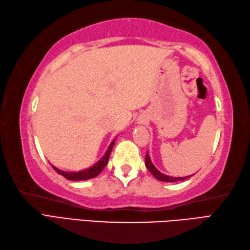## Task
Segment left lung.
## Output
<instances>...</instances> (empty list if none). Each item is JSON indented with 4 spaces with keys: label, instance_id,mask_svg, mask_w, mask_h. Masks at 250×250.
Segmentation results:
<instances>
[{
    "label": "left lung",
    "instance_id": "1",
    "mask_svg": "<svg viewBox=\"0 0 250 250\" xmlns=\"http://www.w3.org/2000/svg\"><path fill=\"white\" fill-rule=\"evenodd\" d=\"M146 166L147 169H149V171L151 172L152 175H153L157 180L160 181H164V182H175V181H180V180H186L188 179V178L191 177V176H187V177H170V176H167V175H164L162 174V172L157 169V168L152 164L151 162V159L149 154H146Z\"/></svg>",
    "mask_w": 250,
    "mask_h": 250
}]
</instances>
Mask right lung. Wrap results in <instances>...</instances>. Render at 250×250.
<instances>
[{"label":"right lung","mask_w":250,"mask_h":250,"mask_svg":"<svg viewBox=\"0 0 250 250\" xmlns=\"http://www.w3.org/2000/svg\"><path fill=\"white\" fill-rule=\"evenodd\" d=\"M115 139L111 142V145L109 146L108 150H106L105 154L101 157V159L96 163L94 166H91L90 168H87V169L81 170V171H64V170H60L58 169L57 167L52 166L54 169L58 172L59 175L63 176L65 179L68 180H72V181H81V180H88L91 179V178H95L96 176H98L101 171H103L104 168L105 167V165L108 164L109 157H110V153L112 151V147L114 146Z\"/></svg>","instance_id":"add662e5"}]
</instances>
